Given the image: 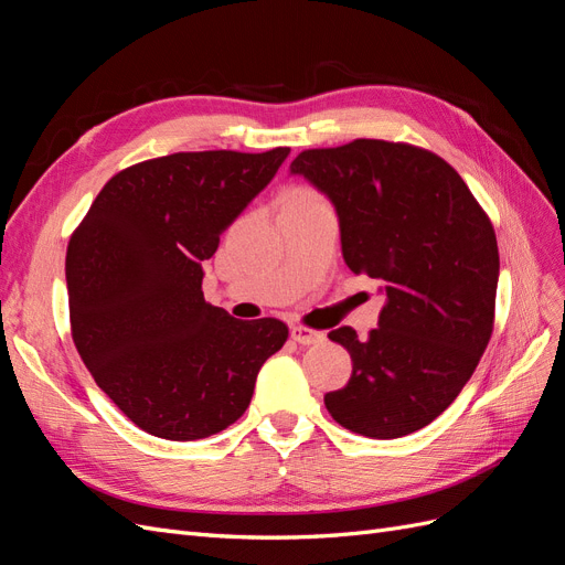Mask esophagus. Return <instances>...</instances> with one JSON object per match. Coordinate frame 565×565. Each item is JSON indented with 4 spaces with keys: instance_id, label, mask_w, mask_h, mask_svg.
Instances as JSON below:
<instances>
[{
    "instance_id": "esophagus-1",
    "label": "esophagus",
    "mask_w": 565,
    "mask_h": 565,
    "mask_svg": "<svg viewBox=\"0 0 565 565\" xmlns=\"http://www.w3.org/2000/svg\"><path fill=\"white\" fill-rule=\"evenodd\" d=\"M289 334H292V339L301 347H311V344H320V341H324L322 332L311 330V328H301V324H295V328L289 330Z\"/></svg>"
}]
</instances>
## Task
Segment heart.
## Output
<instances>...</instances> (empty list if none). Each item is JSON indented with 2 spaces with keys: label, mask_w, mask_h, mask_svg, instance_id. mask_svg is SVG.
I'll list each match as a JSON object with an SVG mask.
<instances>
[{
  "label": "heart",
  "mask_w": 565,
  "mask_h": 565,
  "mask_svg": "<svg viewBox=\"0 0 565 565\" xmlns=\"http://www.w3.org/2000/svg\"><path fill=\"white\" fill-rule=\"evenodd\" d=\"M287 198H303V200H311V198H313V200H316L318 195H316V193H311V191H306V188H295V191L289 193Z\"/></svg>",
  "instance_id": "obj_1"
}]
</instances>
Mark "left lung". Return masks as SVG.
<instances>
[{"label":"left lung","mask_w":565,"mask_h":565,"mask_svg":"<svg viewBox=\"0 0 565 565\" xmlns=\"http://www.w3.org/2000/svg\"><path fill=\"white\" fill-rule=\"evenodd\" d=\"M289 174L328 195L347 266L386 295L367 339L328 334L353 372L324 405L353 434H413L459 396L490 341L500 278L490 218L446 160L407 143L303 150Z\"/></svg>","instance_id":"left-lung-1"}]
</instances>
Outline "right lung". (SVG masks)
I'll return each mask as SVG.
<instances>
[{"label": "right lung", "mask_w": 565, "mask_h": 565, "mask_svg": "<svg viewBox=\"0 0 565 565\" xmlns=\"http://www.w3.org/2000/svg\"><path fill=\"white\" fill-rule=\"evenodd\" d=\"M289 148L174 152L115 174L71 237L73 341L122 413L167 440L224 431L287 341L276 318L204 301L202 262L276 177Z\"/></svg>", "instance_id": "obj_1"}]
</instances>
